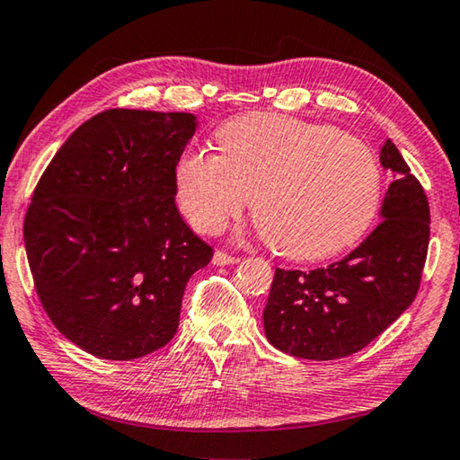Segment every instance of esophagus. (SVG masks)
Instances as JSON below:
<instances>
[{
	"mask_svg": "<svg viewBox=\"0 0 460 460\" xmlns=\"http://www.w3.org/2000/svg\"><path fill=\"white\" fill-rule=\"evenodd\" d=\"M237 261H239L237 255H229V253L221 252V249H217L215 255H213L215 266H233V263H237Z\"/></svg>",
	"mask_w": 460,
	"mask_h": 460,
	"instance_id": "1",
	"label": "esophagus"
}]
</instances>
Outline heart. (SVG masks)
Listing matches in <instances>:
<instances>
[{
	"label": "heart",
	"mask_w": 460,
	"mask_h": 460,
	"mask_svg": "<svg viewBox=\"0 0 460 460\" xmlns=\"http://www.w3.org/2000/svg\"><path fill=\"white\" fill-rule=\"evenodd\" d=\"M219 155L182 154L176 200L200 233H219L247 205L284 258L316 261L351 247L379 211L384 172L371 147L337 128L249 113L217 129Z\"/></svg>",
	"instance_id": "b5f03b06"
}]
</instances>
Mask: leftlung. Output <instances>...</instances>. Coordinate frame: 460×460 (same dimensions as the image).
Segmentation results:
<instances>
[{
	"label": "left lung",
	"mask_w": 460,
	"mask_h": 460,
	"mask_svg": "<svg viewBox=\"0 0 460 460\" xmlns=\"http://www.w3.org/2000/svg\"><path fill=\"white\" fill-rule=\"evenodd\" d=\"M379 162L392 170L394 182L381 205L384 221L363 243L326 268H276L263 329L279 351L313 361L349 357L414 302L430 241V207L392 139Z\"/></svg>",
	"instance_id": "1"
}]
</instances>
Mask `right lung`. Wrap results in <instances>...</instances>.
I'll list each match as a JSON object with an SVG mask.
<instances>
[{
    "label": "right lung",
    "mask_w": 460,
    "mask_h": 460,
    "mask_svg": "<svg viewBox=\"0 0 460 460\" xmlns=\"http://www.w3.org/2000/svg\"><path fill=\"white\" fill-rule=\"evenodd\" d=\"M192 113L107 109L76 128L24 221L34 288L54 326L101 359L168 345L186 282L213 258L176 208Z\"/></svg>",
    "instance_id": "obj_1"
}]
</instances>
